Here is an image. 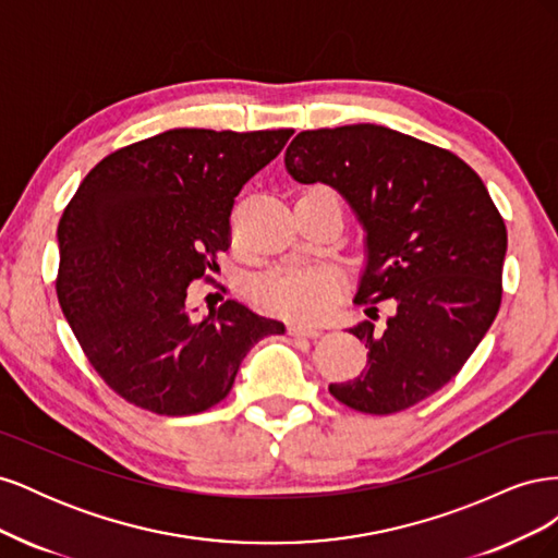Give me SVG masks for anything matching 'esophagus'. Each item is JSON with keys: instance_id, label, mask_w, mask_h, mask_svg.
<instances>
[{"instance_id": "1", "label": "esophagus", "mask_w": 558, "mask_h": 558, "mask_svg": "<svg viewBox=\"0 0 558 558\" xmlns=\"http://www.w3.org/2000/svg\"><path fill=\"white\" fill-rule=\"evenodd\" d=\"M289 335H293V337H318L320 335V330L318 328H312V326H302V324H291L289 326Z\"/></svg>"}]
</instances>
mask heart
Here are the masks:
<instances>
[{
	"mask_svg": "<svg viewBox=\"0 0 558 558\" xmlns=\"http://www.w3.org/2000/svg\"><path fill=\"white\" fill-rule=\"evenodd\" d=\"M342 279L332 267H289L269 272L253 286V300L265 312L291 320H316L326 316L337 295Z\"/></svg>",
	"mask_w": 558,
	"mask_h": 558,
	"instance_id": "obj_1",
	"label": "heart"
}]
</instances>
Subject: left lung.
I'll list each match as a JSON object with an SVG mask.
<instances>
[{
  "label": "left lung",
  "mask_w": 558,
  "mask_h": 558,
  "mask_svg": "<svg viewBox=\"0 0 558 558\" xmlns=\"http://www.w3.org/2000/svg\"><path fill=\"white\" fill-rule=\"evenodd\" d=\"M286 170L349 199L367 230L356 305L375 319L381 301L392 307L386 325L349 330L369 349L367 365L328 391L363 414L410 410L459 375L500 310V211L451 150L373 123L300 132Z\"/></svg>",
  "instance_id": "obj_1"
}]
</instances>
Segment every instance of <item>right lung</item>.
Returning a JSON list of instances; mask_svg holds the SVG:
<instances>
[{
  "label": "right lung",
  "instance_id": "right-lung-1",
  "mask_svg": "<svg viewBox=\"0 0 558 558\" xmlns=\"http://www.w3.org/2000/svg\"><path fill=\"white\" fill-rule=\"evenodd\" d=\"M293 130L177 128L99 160L64 207L56 293L116 396L162 416L221 402L248 349L283 324L226 300L193 318L185 295L230 248L242 185Z\"/></svg>",
  "mask_w": 558,
  "mask_h": 558
}]
</instances>
